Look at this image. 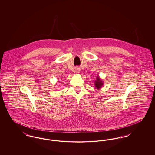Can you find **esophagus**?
Wrapping results in <instances>:
<instances>
[{
	"label": "esophagus",
	"mask_w": 155,
	"mask_h": 155,
	"mask_svg": "<svg viewBox=\"0 0 155 155\" xmlns=\"http://www.w3.org/2000/svg\"><path fill=\"white\" fill-rule=\"evenodd\" d=\"M77 72H78H78H80V70H79V69H78V70H77Z\"/></svg>",
	"instance_id": "esophagus-1"
}]
</instances>
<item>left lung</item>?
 I'll return each instance as SVG.
<instances>
[{
	"instance_id": "obj_1",
	"label": "left lung",
	"mask_w": 155,
	"mask_h": 155,
	"mask_svg": "<svg viewBox=\"0 0 155 155\" xmlns=\"http://www.w3.org/2000/svg\"><path fill=\"white\" fill-rule=\"evenodd\" d=\"M94 83H95V87L96 89H100L102 88V87L103 86V84H104L103 81L99 77V75H97L96 77V80Z\"/></svg>"
}]
</instances>
